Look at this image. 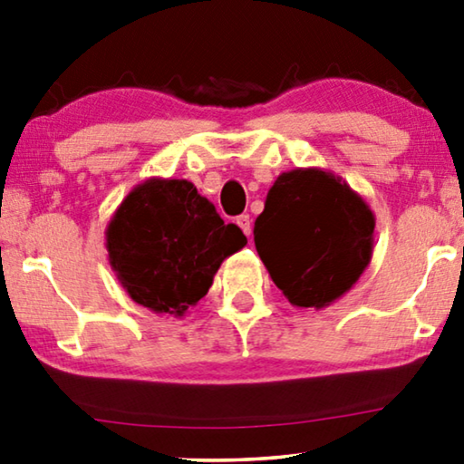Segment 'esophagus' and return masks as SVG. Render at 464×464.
Here are the masks:
<instances>
[{
	"label": "esophagus",
	"mask_w": 464,
	"mask_h": 464,
	"mask_svg": "<svg viewBox=\"0 0 464 464\" xmlns=\"http://www.w3.org/2000/svg\"><path fill=\"white\" fill-rule=\"evenodd\" d=\"M237 224H238L240 230H243L246 237L251 238V218H249V215H240V218H237Z\"/></svg>",
	"instance_id": "34e87169"
}]
</instances>
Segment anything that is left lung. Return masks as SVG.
<instances>
[{
	"label": "left lung",
	"mask_w": 464,
	"mask_h": 464,
	"mask_svg": "<svg viewBox=\"0 0 464 464\" xmlns=\"http://www.w3.org/2000/svg\"><path fill=\"white\" fill-rule=\"evenodd\" d=\"M376 215L325 169L281 173L257 215L253 240L268 275L297 308H325L359 281L373 256Z\"/></svg>",
	"instance_id": "left-lung-1"
}]
</instances>
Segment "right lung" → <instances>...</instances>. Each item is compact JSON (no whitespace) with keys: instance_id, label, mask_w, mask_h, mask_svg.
Returning <instances> with one entry per match:
<instances>
[{"instance_id":"add662e5","label":"right lung","mask_w":464,"mask_h":464,"mask_svg":"<svg viewBox=\"0 0 464 464\" xmlns=\"http://www.w3.org/2000/svg\"><path fill=\"white\" fill-rule=\"evenodd\" d=\"M245 245L243 230L224 224L192 181L162 177L132 188L105 230L110 266L130 300L179 319Z\"/></svg>"}]
</instances>
